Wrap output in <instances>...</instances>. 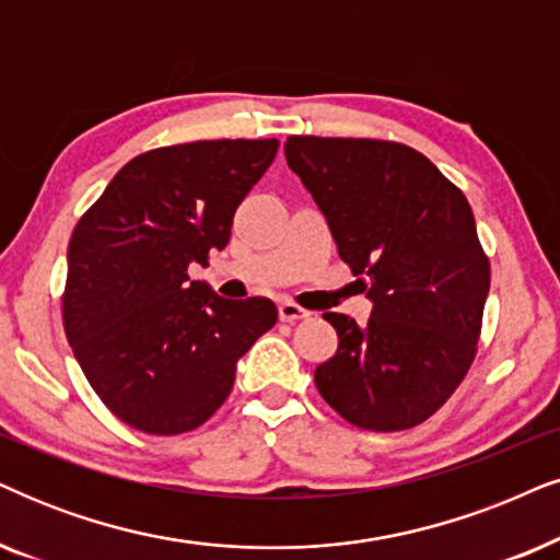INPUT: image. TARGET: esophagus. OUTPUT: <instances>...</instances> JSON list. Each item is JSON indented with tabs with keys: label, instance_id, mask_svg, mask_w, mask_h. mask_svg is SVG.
<instances>
[{
	"label": "esophagus",
	"instance_id": "obj_1",
	"mask_svg": "<svg viewBox=\"0 0 560 560\" xmlns=\"http://www.w3.org/2000/svg\"><path fill=\"white\" fill-rule=\"evenodd\" d=\"M278 314H280L282 322L295 324V322H301V318H306L308 311L301 308V306H295V303H290V301H282L280 306H278Z\"/></svg>",
	"mask_w": 560,
	"mask_h": 560
}]
</instances>
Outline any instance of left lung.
<instances>
[{"mask_svg": "<svg viewBox=\"0 0 560 560\" xmlns=\"http://www.w3.org/2000/svg\"><path fill=\"white\" fill-rule=\"evenodd\" d=\"M285 159L373 303L362 326L324 314L339 347L316 368L318 394L362 430L422 424L466 377L489 295L466 195L394 141L290 136Z\"/></svg>", "mask_w": 560, "mask_h": 560, "instance_id": "obj_1", "label": "left lung"}]
</instances>
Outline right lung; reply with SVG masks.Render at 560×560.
<instances>
[{
  "label": "right lung",
  "instance_id": "obj_1",
  "mask_svg": "<svg viewBox=\"0 0 560 560\" xmlns=\"http://www.w3.org/2000/svg\"><path fill=\"white\" fill-rule=\"evenodd\" d=\"M278 138L195 141L130 159L69 242L63 329L94 394L149 434L200 427L236 362L278 322L270 298L226 301L190 265L229 244Z\"/></svg>",
  "mask_w": 560,
  "mask_h": 560
}]
</instances>
